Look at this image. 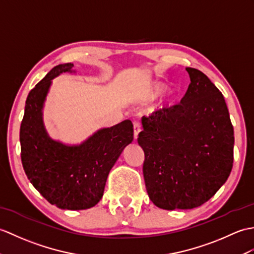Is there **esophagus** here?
Segmentation results:
<instances>
[{"label": "esophagus", "instance_id": "1", "mask_svg": "<svg viewBox=\"0 0 254 254\" xmlns=\"http://www.w3.org/2000/svg\"><path fill=\"white\" fill-rule=\"evenodd\" d=\"M133 128H134V138L136 139L138 137V133L140 132V123L139 122H134Z\"/></svg>", "mask_w": 254, "mask_h": 254}]
</instances>
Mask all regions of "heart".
Returning <instances> with one entry per match:
<instances>
[{"label": "heart", "mask_w": 254, "mask_h": 254, "mask_svg": "<svg viewBox=\"0 0 254 254\" xmlns=\"http://www.w3.org/2000/svg\"><path fill=\"white\" fill-rule=\"evenodd\" d=\"M166 90H167L166 85L160 83V82H155V83H152L149 86L148 91H147L146 95H145V99L148 100V102H151V100H155L159 96H161L162 94L166 92ZM171 104H172V102H171L170 99H167L166 102L163 103V106H164V107H168V106H171Z\"/></svg>", "instance_id": "1"}]
</instances>
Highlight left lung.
<instances>
[{
  "instance_id": "left-lung-1",
  "label": "left lung",
  "mask_w": 254,
  "mask_h": 254,
  "mask_svg": "<svg viewBox=\"0 0 254 254\" xmlns=\"http://www.w3.org/2000/svg\"><path fill=\"white\" fill-rule=\"evenodd\" d=\"M190 78L181 104L141 118L143 173L158 208L193 209L207 202L228 179L234 161V127L222 93L203 72Z\"/></svg>"
}]
</instances>
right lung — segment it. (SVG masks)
Instances as JSON below:
<instances>
[{"label": "right lung", "instance_id": "1", "mask_svg": "<svg viewBox=\"0 0 254 254\" xmlns=\"http://www.w3.org/2000/svg\"><path fill=\"white\" fill-rule=\"evenodd\" d=\"M73 64L53 68L30 91L20 126L21 162L27 178L50 203L64 210L97 204L111 168L133 140V125L125 120L98 129L79 145L53 139L43 122V107L52 80L74 72Z\"/></svg>", "mask_w": 254, "mask_h": 254}]
</instances>
